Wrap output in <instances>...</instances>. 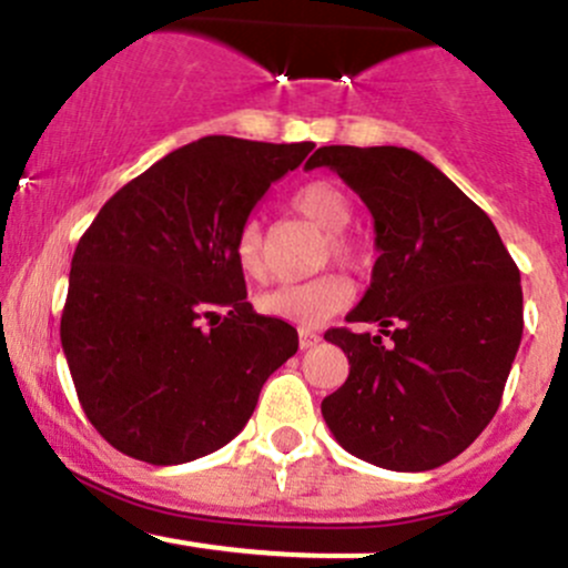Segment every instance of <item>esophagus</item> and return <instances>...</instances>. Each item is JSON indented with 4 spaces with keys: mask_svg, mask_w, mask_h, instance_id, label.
Returning a JSON list of instances; mask_svg holds the SVG:
<instances>
[{
    "mask_svg": "<svg viewBox=\"0 0 568 568\" xmlns=\"http://www.w3.org/2000/svg\"><path fill=\"white\" fill-rule=\"evenodd\" d=\"M320 342V333H314V331H301V349H308V347H314V344Z\"/></svg>",
    "mask_w": 568,
    "mask_h": 568,
    "instance_id": "34e87169",
    "label": "esophagus"
}]
</instances>
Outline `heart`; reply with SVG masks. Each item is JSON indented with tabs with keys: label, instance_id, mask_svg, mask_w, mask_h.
Instances as JSON below:
<instances>
[{
	"label": "heart",
	"instance_id": "heart-1",
	"mask_svg": "<svg viewBox=\"0 0 568 568\" xmlns=\"http://www.w3.org/2000/svg\"><path fill=\"white\" fill-rule=\"evenodd\" d=\"M292 207L327 232V251L333 254V260H338L342 265H358L364 251L347 232V226L353 224V204L336 185L325 183V180L301 185L292 196ZM235 260L245 276L254 282H262L267 276L265 235H262V224L256 219L245 221L237 232ZM349 301H353V286L347 278L338 273H325V276L308 278V282L273 286L256 297V306L262 314L284 320V323L317 325L342 312Z\"/></svg>",
	"mask_w": 568,
	"mask_h": 568
}]
</instances>
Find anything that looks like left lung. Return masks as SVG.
I'll list each match as a JSON object with an SVG mask.
<instances>
[{"instance_id":"left-lung-1","label":"left lung","mask_w":568,"mask_h":568,"mask_svg":"<svg viewBox=\"0 0 568 568\" xmlns=\"http://www.w3.org/2000/svg\"><path fill=\"white\" fill-rule=\"evenodd\" d=\"M314 166L364 199L379 251L347 314L379 333H325L349 361V377L323 399L327 429L385 470L446 465L498 413L523 338L517 265L489 215L413 150L331 144L308 158Z\"/></svg>"}]
</instances>
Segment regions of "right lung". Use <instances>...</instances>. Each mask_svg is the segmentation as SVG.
I'll use <instances>...</instances> for the list:
<instances>
[{
  "label": "right lung",
  "mask_w": 568,
  "mask_h": 568,
  "mask_svg": "<svg viewBox=\"0 0 568 568\" xmlns=\"http://www.w3.org/2000/svg\"><path fill=\"white\" fill-rule=\"evenodd\" d=\"M312 150L204 136L122 185L81 235L60 336L81 407L116 452L150 465L219 452L297 353L295 327L245 301L235 237Z\"/></svg>",
  "instance_id": "right-lung-1"
}]
</instances>
